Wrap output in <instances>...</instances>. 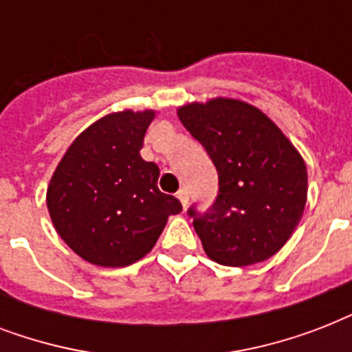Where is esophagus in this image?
<instances>
[{
    "label": "esophagus",
    "mask_w": 352,
    "mask_h": 352,
    "mask_svg": "<svg viewBox=\"0 0 352 352\" xmlns=\"http://www.w3.org/2000/svg\"><path fill=\"white\" fill-rule=\"evenodd\" d=\"M177 199L181 201V204L186 208L188 206V201H190V195H188V190L186 188H181L179 192H177Z\"/></svg>",
    "instance_id": "34e87169"
}]
</instances>
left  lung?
<instances>
[{
	"label": "left lung",
	"instance_id": "1",
	"mask_svg": "<svg viewBox=\"0 0 352 352\" xmlns=\"http://www.w3.org/2000/svg\"><path fill=\"white\" fill-rule=\"evenodd\" d=\"M182 126L214 162L219 192L204 212L188 208L210 259L246 267L272 257L289 241L307 203L301 155L267 115L217 98L179 109Z\"/></svg>",
	"mask_w": 352,
	"mask_h": 352
}]
</instances>
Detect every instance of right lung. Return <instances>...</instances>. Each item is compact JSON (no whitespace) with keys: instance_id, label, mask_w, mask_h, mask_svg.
<instances>
[{"instance_id":"add662e5","label":"right lung","mask_w":352,"mask_h":352,"mask_svg":"<svg viewBox=\"0 0 352 352\" xmlns=\"http://www.w3.org/2000/svg\"><path fill=\"white\" fill-rule=\"evenodd\" d=\"M153 111L113 113L80 135L47 190L52 225L85 261L127 267L155 246L182 204L159 190V168L140 157Z\"/></svg>"}]
</instances>
